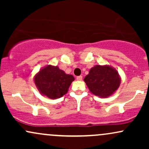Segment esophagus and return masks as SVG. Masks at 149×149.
<instances>
[{
    "mask_svg": "<svg viewBox=\"0 0 149 149\" xmlns=\"http://www.w3.org/2000/svg\"><path fill=\"white\" fill-rule=\"evenodd\" d=\"M82 79H83V76H79L76 77V80H82Z\"/></svg>",
    "mask_w": 149,
    "mask_h": 149,
    "instance_id": "1",
    "label": "esophagus"
}]
</instances>
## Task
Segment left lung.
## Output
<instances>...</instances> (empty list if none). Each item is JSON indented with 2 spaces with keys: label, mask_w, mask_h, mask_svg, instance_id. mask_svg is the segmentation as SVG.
Wrapping results in <instances>:
<instances>
[{
  "label": "left lung",
  "mask_w": 149,
  "mask_h": 149,
  "mask_svg": "<svg viewBox=\"0 0 149 149\" xmlns=\"http://www.w3.org/2000/svg\"><path fill=\"white\" fill-rule=\"evenodd\" d=\"M84 81L92 94L107 98L118 89L121 78L117 70L109 65H95L89 71Z\"/></svg>",
  "instance_id": "left-lung-1"
}]
</instances>
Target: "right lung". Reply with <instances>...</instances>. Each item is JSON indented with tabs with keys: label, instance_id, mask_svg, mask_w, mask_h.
<instances>
[{
	"label": "right lung",
	"instance_id": "1",
	"mask_svg": "<svg viewBox=\"0 0 149 149\" xmlns=\"http://www.w3.org/2000/svg\"><path fill=\"white\" fill-rule=\"evenodd\" d=\"M75 80L57 66L49 64L42 67L34 76V83L40 94L52 100L60 98L67 93Z\"/></svg>",
	"mask_w": 149,
	"mask_h": 149
}]
</instances>
